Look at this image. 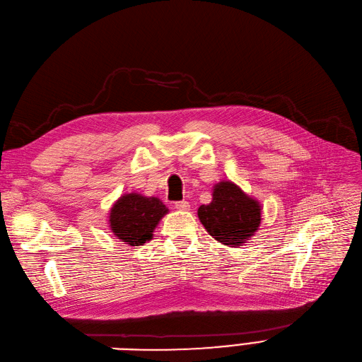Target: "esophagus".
<instances>
[{"label": "esophagus", "mask_w": 362, "mask_h": 362, "mask_svg": "<svg viewBox=\"0 0 362 362\" xmlns=\"http://www.w3.org/2000/svg\"><path fill=\"white\" fill-rule=\"evenodd\" d=\"M175 207L177 209V210H187L189 209V202L187 201H177V202H175Z\"/></svg>", "instance_id": "obj_1"}]
</instances>
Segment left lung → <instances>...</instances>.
<instances>
[{
  "mask_svg": "<svg viewBox=\"0 0 362 362\" xmlns=\"http://www.w3.org/2000/svg\"><path fill=\"white\" fill-rule=\"evenodd\" d=\"M260 204L232 182H220L209 206L198 209V217L214 240L229 247L243 245L260 226Z\"/></svg>",
  "mask_w": 362,
  "mask_h": 362,
  "instance_id": "8db88e82",
  "label": "left lung"
}]
</instances>
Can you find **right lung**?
I'll use <instances>...</instances> for the list:
<instances>
[{"instance_id": "obj_1", "label": "right lung", "mask_w": 362, "mask_h": 362, "mask_svg": "<svg viewBox=\"0 0 362 362\" xmlns=\"http://www.w3.org/2000/svg\"><path fill=\"white\" fill-rule=\"evenodd\" d=\"M168 213L160 198L140 194L122 195L109 213V228L129 245H144L152 240L153 229Z\"/></svg>"}]
</instances>
